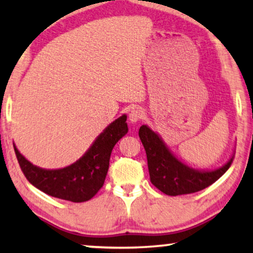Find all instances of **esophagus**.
I'll use <instances>...</instances> for the list:
<instances>
[{"mask_svg": "<svg viewBox=\"0 0 253 253\" xmlns=\"http://www.w3.org/2000/svg\"><path fill=\"white\" fill-rule=\"evenodd\" d=\"M144 117V112L141 108H134L129 114V120L131 123L139 122V121Z\"/></svg>", "mask_w": 253, "mask_h": 253, "instance_id": "34e87169", "label": "esophagus"}]
</instances>
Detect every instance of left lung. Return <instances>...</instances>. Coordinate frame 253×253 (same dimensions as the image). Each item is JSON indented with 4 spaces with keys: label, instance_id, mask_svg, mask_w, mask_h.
<instances>
[{
    "label": "left lung",
    "instance_id": "1",
    "mask_svg": "<svg viewBox=\"0 0 253 253\" xmlns=\"http://www.w3.org/2000/svg\"><path fill=\"white\" fill-rule=\"evenodd\" d=\"M139 138L147 157L152 184L168 196L198 192L217 181L233 164L234 157L223 167L213 171H198L178 161L164 141L150 127L141 126Z\"/></svg>",
    "mask_w": 253,
    "mask_h": 253
}]
</instances>
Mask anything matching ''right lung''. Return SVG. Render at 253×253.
Instances as JSON below:
<instances>
[{"mask_svg": "<svg viewBox=\"0 0 253 253\" xmlns=\"http://www.w3.org/2000/svg\"><path fill=\"white\" fill-rule=\"evenodd\" d=\"M126 121V115L114 121L84 157L74 165L56 170L36 167L13 146L20 169L31 184L47 195L74 203L89 200L105 183L113 147L127 132Z\"/></svg>", "mask_w": 253, "mask_h": 253, "instance_id": "1", "label": "right lung"}]
</instances>
